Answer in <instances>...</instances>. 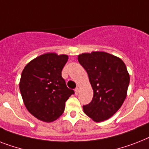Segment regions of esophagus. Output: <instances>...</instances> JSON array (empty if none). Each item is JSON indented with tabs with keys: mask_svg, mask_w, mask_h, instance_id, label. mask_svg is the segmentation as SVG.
Here are the masks:
<instances>
[{
	"mask_svg": "<svg viewBox=\"0 0 149 149\" xmlns=\"http://www.w3.org/2000/svg\"><path fill=\"white\" fill-rule=\"evenodd\" d=\"M79 93V88L75 89V94H76V95H78Z\"/></svg>",
	"mask_w": 149,
	"mask_h": 149,
	"instance_id": "1",
	"label": "esophagus"
}]
</instances>
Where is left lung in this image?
<instances>
[{"instance_id":"obj_1","label":"left lung","mask_w":149,"mask_h":149,"mask_svg":"<svg viewBox=\"0 0 149 149\" xmlns=\"http://www.w3.org/2000/svg\"><path fill=\"white\" fill-rule=\"evenodd\" d=\"M78 61L88 73L93 89V100L83 106V112L95 122L107 120L126 98L130 80L126 66L119 57L102 51L79 54Z\"/></svg>"}]
</instances>
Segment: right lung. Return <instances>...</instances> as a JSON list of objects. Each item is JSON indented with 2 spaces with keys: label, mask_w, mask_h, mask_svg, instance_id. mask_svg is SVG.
I'll return each instance as SVG.
<instances>
[{
  "label": "right lung",
  "mask_w": 149,
  "mask_h": 149,
  "mask_svg": "<svg viewBox=\"0 0 149 149\" xmlns=\"http://www.w3.org/2000/svg\"><path fill=\"white\" fill-rule=\"evenodd\" d=\"M68 60L66 54L47 53L26 64L20 77V91L28 112L46 123L63 114L66 101L74 91L67 88L61 72Z\"/></svg>",
  "instance_id": "right-lung-1"
}]
</instances>
